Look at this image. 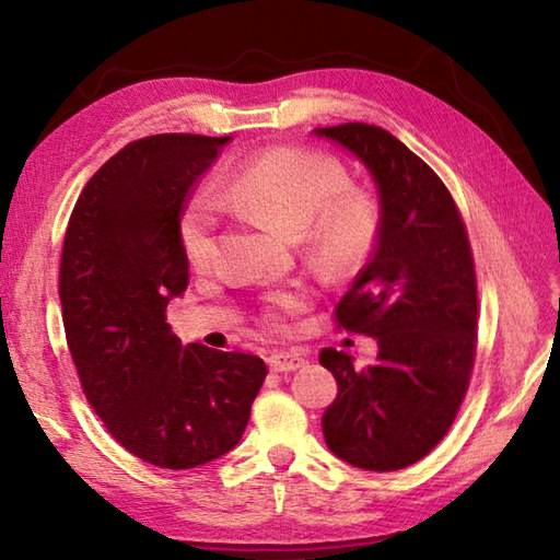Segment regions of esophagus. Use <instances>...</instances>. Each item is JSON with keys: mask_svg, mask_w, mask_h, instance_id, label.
I'll list each match as a JSON object with an SVG mask.
<instances>
[{"mask_svg": "<svg viewBox=\"0 0 560 560\" xmlns=\"http://www.w3.org/2000/svg\"><path fill=\"white\" fill-rule=\"evenodd\" d=\"M267 361H269V368L273 373L299 371V368H303L307 363L305 353H301V351H273Z\"/></svg>", "mask_w": 560, "mask_h": 560, "instance_id": "1", "label": "esophagus"}]
</instances>
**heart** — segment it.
Here are the masks:
<instances>
[{
    "label": "heart",
    "instance_id": "heart-1",
    "mask_svg": "<svg viewBox=\"0 0 560 560\" xmlns=\"http://www.w3.org/2000/svg\"><path fill=\"white\" fill-rule=\"evenodd\" d=\"M351 175L337 156L303 147H273L247 159L223 185L225 205L269 219L293 233L303 231L307 253L331 271H351L371 255L383 207L368 187L349 185ZM177 241L192 269L217 259V207L209 197L189 201L177 221ZM305 291L271 293L261 319L273 331L291 327L303 311Z\"/></svg>",
    "mask_w": 560,
    "mask_h": 560
}]
</instances>
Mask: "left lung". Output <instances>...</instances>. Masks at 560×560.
I'll list each match as a JSON object with an SVG mask.
<instances>
[{"mask_svg": "<svg viewBox=\"0 0 560 560\" xmlns=\"http://www.w3.org/2000/svg\"><path fill=\"white\" fill-rule=\"evenodd\" d=\"M315 132L365 163L383 207L373 255L335 317L377 339V361L359 371L347 351H319L339 385L323 433L353 467L397 471L447 435L467 395L479 319L471 245L445 183L395 135L365 122Z\"/></svg>", "mask_w": 560, "mask_h": 560, "instance_id": "left-lung-1", "label": "left lung"}]
</instances>
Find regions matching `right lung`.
I'll list each match as a JSON object with an SVG mask.
<instances>
[{"mask_svg": "<svg viewBox=\"0 0 560 560\" xmlns=\"http://www.w3.org/2000/svg\"><path fill=\"white\" fill-rule=\"evenodd\" d=\"M231 137L153 135L105 161L71 211L59 301L93 411L135 457L192 469L237 445L267 377L259 355L183 347L165 307L187 289L177 221Z\"/></svg>", "mask_w": 560, "mask_h": 560, "instance_id": "right-lung-1", "label": "right lung"}]
</instances>
